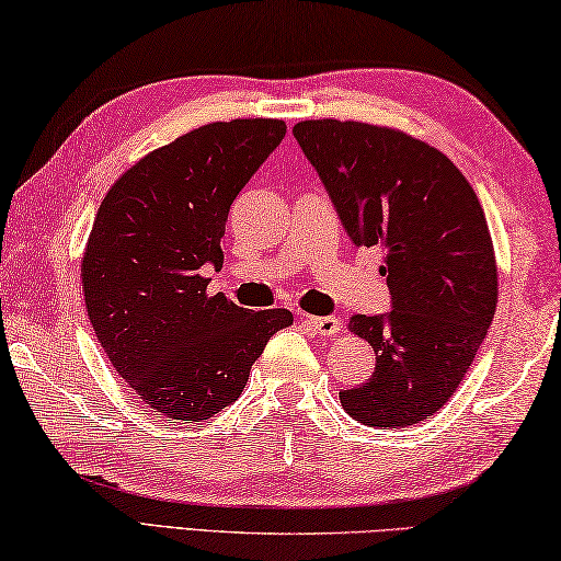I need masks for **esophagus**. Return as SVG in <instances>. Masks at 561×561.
<instances>
[{"mask_svg":"<svg viewBox=\"0 0 561 561\" xmlns=\"http://www.w3.org/2000/svg\"><path fill=\"white\" fill-rule=\"evenodd\" d=\"M307 323L323 339H333L341 333V321L335 316H307Z\"/></svg>","mask_w":561,"mask_h":561,"instance_id":"1","label":"esophagus"}]
</instances>
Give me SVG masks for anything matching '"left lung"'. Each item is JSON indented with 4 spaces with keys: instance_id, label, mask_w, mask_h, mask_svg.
Segmentation results:
<instances>
[{
    "instance_id": "1",
    "label": "left lung",
    "mask_w": 561,
    "mask_h": 561,
    "mask_svg": "<svg viewBox=\"0 0 561 561\" xmlns=\"http://www.w3.org/2000/svg\"><path fill=\"white\" fill-rule=\"evenodd\" d=\"M355 245L380 248L392 311L353 316L375 351L368 382L339 392L368 426L430 420L451 400L493 321L497 264L485 213L454 161L402 129L353 119L294 125Z\"/></svg>"
}]
</instances>
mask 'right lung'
<instances>
[{
  "label": "right lung",
  "mask_w": 561,
  "mask_h": 561,
  "mask_svg": "<svg viewBox=\"0 0 561 561\" xmlns=\"http://www.w3.org/2000/svg\"><path fill=\"white\" fill-rule=\"evenodd\" d=\"M287 135L282 119L210 122L141 157L98 208L80 260L85 309L119 378L167 420L201 422L245 390L287 309L208 294L232 201Z\"/></svg>",
  "instance_id": "right-lung-1"
}]
</instances>
